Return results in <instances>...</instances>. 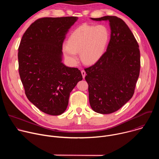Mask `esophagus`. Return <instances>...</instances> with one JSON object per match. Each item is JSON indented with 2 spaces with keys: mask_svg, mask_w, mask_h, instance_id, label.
Segmentation results:
<instances>
[{
  "mask_svg": "<svg viewBox=\"0 0 159 159\" xmlns=\"http://www.w3.org/2000/svg\"><path fill=\"white\" fill-rule=\"evenodd\" d=\"M81 73H82V75L83 78L84 79V78H85V70H82L81 71Z\"/></svg>",
  "mask_w": 159,
  "mask_h": 159,
  "instance_id": "esophagus-1",
  "label": "esophagus"
}]
</instances>
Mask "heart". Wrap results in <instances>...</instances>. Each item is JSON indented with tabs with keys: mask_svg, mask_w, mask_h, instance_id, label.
<instances>
[{
	"mask_svg": "<svg viewBox=\"0 0 159 159\" xmlns=\"http://www.w3.org/2000/svg\"><path fill=\"white\" fill-rule=\"evenodd\" d=\"M110 38V33L104 25L83 24L70 34L67 44L63 45L65 56L75 61L80 53L82 61L87 65L97 62L104 55Z\"/></svg>",
	"mask_w": 159,
	"mask_h": 159,
	"instance_id": "heart-1",
	"label": "heart"
}]
</instances>
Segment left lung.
Instances as JSON below:
<instances>
[{"label":"left lung","mask_w":159,"mask_h":159,"mask_svg":"<svg viewBox=\"0 0 159 159\" xmlns=\"http://www.w3.org/2000/svg\"><path fill=\"white\" fill-rule=\"evenodd\" d=\"M91 19L108 20L111 33L102 57L84 69L89 102L95 112L110 114L120 109L134 94L140 70L139 45L121 19L112 16Z\"/></svg>","instance_id":"obj_1"}]
</instances>
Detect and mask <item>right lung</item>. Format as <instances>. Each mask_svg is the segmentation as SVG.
Wrapping results in <instances>:
<instances>
[{
  "label": "right lung",
  "instance_id": "obj_1",
  "mask_svg": "<svg viewBox=\"0 0 159 159\" xmlns=\"http://www.w3.org/2000/svg\"><path fill=\"white\" fill-rule=\"evenodd\" d=\"M77 17H42L30 25L18 48L19 74L28 100L40 111L60 115L66 110L70 93L82 80L77 68L61 62L65 34Z\"/></svg>",
  "mask_w": 159,
  "mask_h": 159
}]
</instances>
